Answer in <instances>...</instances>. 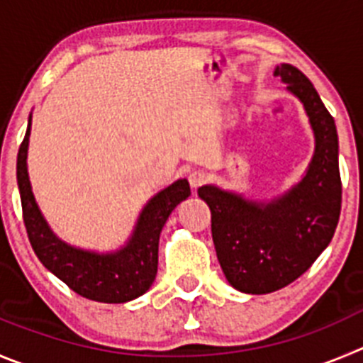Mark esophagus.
Listing matches in <instances>:
<instances>
[{
  "instance_id": "1",
  "label": "esophagus",
  "mask_w": 363,
  "mask_h": 363,
  "mask_svg": "<svg viewBox=\"0 0 363 363\" xmlns=\"http://www.w3.org/2000/svg\"><path fill=\"white\" fill-rule=\"evenodd\" d=\"M189 184L193 186V188H199V186L204 184L206 181H208V174H206L204 170H193L189 172Z\"/></svg>"
}]
</instances>
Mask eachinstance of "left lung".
<instances>
[{
  "instance_id": "8db88e82",
  "label": "left lung",
  "mask_w": 363,
  "mask_h": 363,
  "mask_svg": "<svg viewBox=\"0 0 363 363\" xmlns=\"http://www.w3.org/2000/svg\"><path fill=\"white\" fill-rule=\"evenodd\" d=\"M303 101L315 134L306 175L283 197L262 204L216 186L199 188L211 209V233L223 274L236 290L270 294L303 276L330 245L342 206L335 120L304 73L290 64L274 71Z\"/></svg>"
}]
</instances>
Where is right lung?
<instances>
[{"instance_id":"right-lung-1","label":"right lung","mask_w":363,"mask_h":363,"mask_svg":"<svg viewBox=\"0 0 363 363\" xmlns=\"http://www.w3.org/2000/svg\"><path fill=\"white\" fill-rule=\"evenodd\" d=\"M30 120L18 152V186L23 222L37 258L73 292L98 303H127L143 296L157 274L159 235L175 206L189 197V184L179 179L148 201L127 245L113 254H96L60 242L40 215L26 172Z\"/></svg>"}]
</instances>
